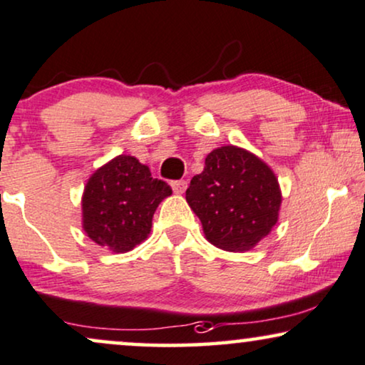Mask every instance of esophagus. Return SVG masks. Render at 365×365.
<instances>
[{
  "mask_svg": "<svg viewBox=\"0 0 365 365\" xmlns=\"http://www.w3.org/2000/svg\"><path fill=\"white\" fill-rule=\"evenodd\" d=\"M172 188H173L175 193H183L187 190V182H185V180H173Z\"/></svg>",
  "mask_w": 365,
  "mask_h": 365,
  "instance_id": "esophagus-1",
  "label": "esophagus"
}]
</instances>
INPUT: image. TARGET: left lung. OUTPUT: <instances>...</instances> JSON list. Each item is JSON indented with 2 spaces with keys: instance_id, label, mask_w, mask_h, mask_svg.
Here are the masks:
<instances>
[{
  "instance_id": "1",
  "label": "left lung",
  "mask_w": 365,
  "mask_h": 365,
  "mask_svg": "<svg viewBox=\"0 0 365 365\" xmlns=\"http://www.w3.org/2000/svg\"><path fill=\"white\" fill-rule=\"evenodd\" d=\"M185 198L200 218L207 240L230 252L250 250L277 223L279 182L255 155L233 145L207 155Z\"/></svg>"
}]
</instances>
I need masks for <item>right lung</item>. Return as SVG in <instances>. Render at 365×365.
Returning <instances> with one entry per match:
<instances>
[{
	"instance_id": "right-lung-1",
	"label": "right lung",
	"mask_w": 365,
	"mask_h": 365,
	"mask_svg": "<svg viewBox=\"0 0 365 365\" xmlns=\"http://www.w3.org/2000/svg\"><path fill=\"white\" fill-rule=\"evenodd\" d=\"M172 195L137 158L120 155L91 175L83 195V228L95 244L128 252L147 239L158 203Z\"/></svg>"
}]
</instances>
